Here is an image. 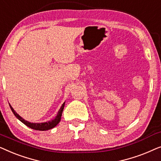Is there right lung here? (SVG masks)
<instances>
[{
    "instance_id": "obj_1",
    "label": "right lung",
    "mask_w": 161,
    "mask_h": 161,
    "mask_svg": "<svg viewBox=\"0 0 161 161\" xmlns=\"http://www.w3.org/2000/svg\"><path fill=\"white\" fill-rule=\"evenodd\" d=\"M64 104H65V103H64L63 105H61V108L59 109V111L58 112V114H57V116H56V118H55L54 119L49 121V122H43V123H31L29 122H28V121L23 119L21 116H19L18 114H17L16 112L14 111V110L13 109V108L10 105H9V106L11 108L12 111L13 112V114H14V116H16V117L18 119L20 122H23L24 125H25L26 126L30 127V128L36 130L44 131V130H47L53 128L54 127H56V125L58 124L59 122L61 121V115H62L64 108Z\"/></svg>"
}]
</instances>
